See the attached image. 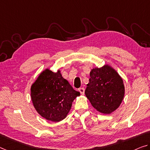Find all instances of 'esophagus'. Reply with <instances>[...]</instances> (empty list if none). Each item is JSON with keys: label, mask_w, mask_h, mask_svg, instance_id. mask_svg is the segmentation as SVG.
Here are the masks:
<instances>
[{"label": "esophagus", "mask_w": 150, "mask_h": 150, "mask_svg": "<svg viewBox=\"0 0 150 150\" xmlns=\"http://www.w3.org/2000/svg\"><path fill=\"white\" fill-rule=\"evenodd\" d=\"M78 91H79V92L81 94H84V88H80L79 89H78Z\"/></svg>", "instance_id": "esophagus-1"}]
</instances>
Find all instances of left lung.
Segmentation results:
<instances>
[{
	"mask_svg": "<svg viewBox=\"0 0 150 150\" xmlns=\"http://www.w3.org/2000/svg\"><path fill=\"white\" fill-rule=\"evenodd\" d=\"M85 95L98 112L109 115L119 108L125 95L123 80L115 69L105 64L90 72Z\"/></svg>",
	"mask_w": 150,
	"mask_h": 150,
	"instance_id": "8db88e82",
	"label": "left lung"
}]
</instances>
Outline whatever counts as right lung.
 <instances>
[{"mask_svg": "<svg viewBox=\"0 0 150 150\" xmlns=\"http://www.w3.org/2000/svg\"><path fill=\"white\" fill-rule=\"evenodd\" d=\"M61 71H42L31 86V98L36 111L48 121L59 122L70 112L74 100L79 96Z\"/></svg>", "mask_w": 150, "mask_h": 150, "instance_id": "right-lung-1", "label": "right lung"}]
</instances>
